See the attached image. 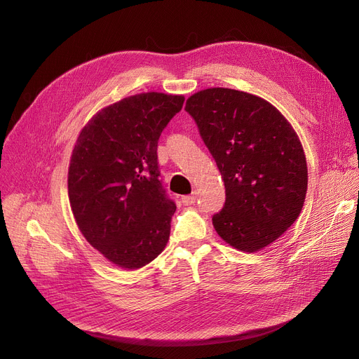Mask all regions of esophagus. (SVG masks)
I'll return each instance as SVG.
<instances>
[{
	"label": "esophagus",
	"instance_id": "1",
	"mask_svg": "<svg viewBox=\"0 0 359 359\" xmlns=\"http://www.w3.org/2000/svg\"><path fill=\"white\" fill-rule=\"evenodd\" d=\"M195 202H196V194L182 198V203H183V205H192V203H195Z\"/></svg>",
	"mask_w": 359,
	"mask_h": 359
}]
</instances>
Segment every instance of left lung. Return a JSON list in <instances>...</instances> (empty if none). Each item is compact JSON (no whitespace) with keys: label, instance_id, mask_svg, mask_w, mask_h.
Here are the masks:
<instances>
[{"label":"left lung","instance_id":"obj_1","mask_svg":"<svg viewBox=\"0 0 359 359\" xmlns=\"http://www.w3.org/2000/svg\"><path fill=\"white\" fill-rule=\"evenodd\" d=\"M184 109L225 184L215 231L238 251L266 248L294 224L306 199L307 164L297 133L269 101L236 89L199 90Z\"/></svg>","mask_w":359,"mask_h":359}]
</instances>
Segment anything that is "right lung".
Instances as JSON below:
<instances>
[{
  "label": "right lung",
  "instance_id": "obj_1",
  "mask_svg": "<svg viewBox=\"0 0 359 359\" xmlns=\"http://www.w3.org/2000/svg\"><path fill=\"white\" fill-rule=\"evenodd\" d=\"M183 102V95H131L95 114L72 150V213L85 240L116 267H144L169 241L176 205L158 180L157 141Z\"/></svg>",
  "mask_w": 359,
  "mask_h": 359
}]
</instances>
